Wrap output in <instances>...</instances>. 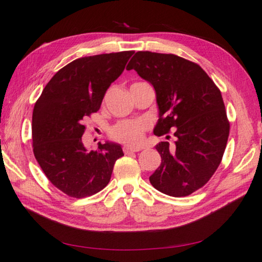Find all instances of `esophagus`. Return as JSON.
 I'll return each instance as SVG.
<instances>
[{
  "instance_id": "obj_1",
  "label": "esophagus",
  "mask_w": 262,
  "mask_h": 262,
  "mask_svg": "<svg viewBox=\"0 0 262 262\" xmlns=\"http://www.w3.org/2000/svg\"><path fill=\"white\" fill-rule=\"evenodd\" d=\"M124 150L125 155H129V153H134V152H138L141 151V147H130V146H124L122 147Z\"/></svg>"
}]
</instances>
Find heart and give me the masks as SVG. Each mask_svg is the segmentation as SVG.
<instances>
[{"instance_id": "1", "label": "heart", "mask_w": 262, "mask_h": 262, "mask_svg": "<svg viewBox=\"0 0 262 262\" xmlns=\"http://www.w3.org/2000/svg\"><path fill=\"white\" fill-rule=\"evenodd\" d=\"M150 124L146 119L120 120L109 128V136L112 140L124 143L130 146H137L144 140L145 132Z\"/></svg>"}]
</instances>
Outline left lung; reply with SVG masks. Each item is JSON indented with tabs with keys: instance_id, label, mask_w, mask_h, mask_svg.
Instances as JSON below:
<instances>
[{
	"instance_id": "obj_1",
	"label": "left lung",
	"mask_w": 262,
	"mask_h": 262,
	"mask_svg": "<svg viewBox=\"0 0 262 262\" xmlns=\"http://www.w3.org/2000/svg\"><path fill=\"white\" fill-rule=\"evenodd\" d=\"M126 69L155 87L160 110L155 134L175 130L173 146H156L161 165L150 183L167 195L187 196L209 182L226 148L229 120L220 90L198 63L175 54L138 51Z\"/></svg>"
}]
</instances>
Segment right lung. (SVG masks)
Segmentation results:
<instances>
[{"label":"right lung","instance_id":"add662e5","mask_svg":"<svg viewBox=\"0 0 262 262\" xmlns=\"http://www.w3.org/2000/svg\"><path fill=\"white\" fill-rule=\"evenodd\" d=\"M134 51L84 56L64 66L49 81L33 111V152L45 176L68 196L94 195L110 182L120 145L105 143L87 151L85 120L99 111L112 81Z\"/></svg>","mask_w":262,"mask_h":262}]
</instances>
